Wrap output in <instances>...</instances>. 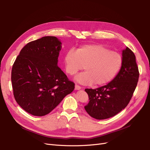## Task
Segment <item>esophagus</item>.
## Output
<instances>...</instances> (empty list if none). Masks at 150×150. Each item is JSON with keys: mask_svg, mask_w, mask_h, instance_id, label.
Here are the masks:
<instances>
[{"mask_svg": "<svg viewBox=\"0 0 150 150\" xmlns=\"http://www.w3.org/2000/svg\"><path fill=\"white\" fill-rule=\"evenodd\" d=\"M81 86H80L79 85H78V84H75V90H80L81 89Z\"/></svg>", "mask_w": 150, "mask_h": 150, "instance_id": "1", "label": "esophagus"}]
</instances>
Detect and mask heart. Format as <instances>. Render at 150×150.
I'll list each match as a JSON object with an SVG mask.
<instances>
[{
  "label": "heart",
  "mask_w": 150,
  "mask_h": 150,
  "mask_svg": "<svg viewBox=\"0 0 150 150\" xmlns=\"http://www.w3.org/2000/svg\"><path fill=\"white\" fill-rule=\"evenodd\" d=\"M123 60L116 51H111L102 45H86L77 49L70 50L65 56L67 72L74 75L79 70L85 71L75 76L83 84H94L102 86L112 81L120 71Z\"/></svg>",
  "instance_id": "b5f03b06"
}]
</instances>
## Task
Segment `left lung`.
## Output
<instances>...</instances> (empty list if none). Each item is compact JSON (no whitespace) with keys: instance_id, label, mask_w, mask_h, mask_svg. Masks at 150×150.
<instances>
[{"instance_id":"8db88e82","label":"left lung","mask_w":150,"mask_h":150,"mask_svg":"<svg viewBox=\"0 0 150 150\" xmlns=\"http://www.w3.org/2000/svg\"><path fill=\"white\" fill-rule=\"evenodd\" d=\"M122 56V67L112 81L97 89H84L89 99L84 108L95 119L114 116L126 107L132 98L139 81V68L131 49L127 47Z\"/></svg>"}]
</instances>
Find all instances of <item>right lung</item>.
<instances>
[{
	"label": "right lung",
	"instance_id": "1",
	"mask_svg": "<svg viewBox=\"0 0 150 150\" xmlns=\"http://www.w3.org/2000/svg\"><path fill=\"white\" fill-rule=\"evenodd\" d=\"M61 50L56 37H43L25 45L13 65L14 97L32 115L48 114L74 90L75 83L57 66Z\"/></svg>",
	"mask_w": 150,
	"mask_h": 150
}]
</instances>
